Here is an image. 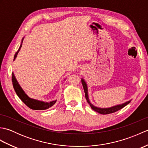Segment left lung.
Listing matches in <instances>:
<instances>
[{"label":"left lung","instance_id":"8db88e82","mask_svg":"<svg viewBox=\"0 0 148 148\" xmlns=\"http://www.w3.org/2000/svg\"><path fill=\"white\" fill-rule=\"evenodd\" d=\"M81 83H82L83 84V89L84 91V93H85V97H86V99L87 100L88 103H89L90 106L91 108L94 111L100 113V114H111V113H113V112H115L116 111H119V110L121 109L122 108H123L125 106H126L127 104H128L130 102L131 100H129V101H128L125 103H122V104L120 105H117V106H113L111 107V108H97V107L94 106L93 104L90 103L89 99H88V88H87V85H86V83H85V81L83 79H81Z\"/></svg>","mask_w":148,"mask_h":148}]
</instances>
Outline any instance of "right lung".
<instances>
[{"mask_svg":"<svg viewBox=\"0 0 148 148\" xmlns=\"http://www.w3.org/2000/svg\"><path fill=\"white\" fill-rule=\"evenodd\" d=\"M23 38L22 39V42H23ZM21 46H22V44L20 45V48H19L16 53H15L14 60H15L16 57L19 51H20V48H21ZM12 85H13L14 89L19 98L21 99V101L23 102L30 109H34V110H45L52 107L55 104L56 101V100H55V101H52L50 102H45L42 101H39V100L30 99V97H28L27 95V94L24 92V91L22 90L21 86H20V84H18V81H16V79L13 73H12Z\"/></svg>","mask_w":148,"mask_h":148,"instance_id":"right-lung-1","label":"right lung"}]
</instances>
